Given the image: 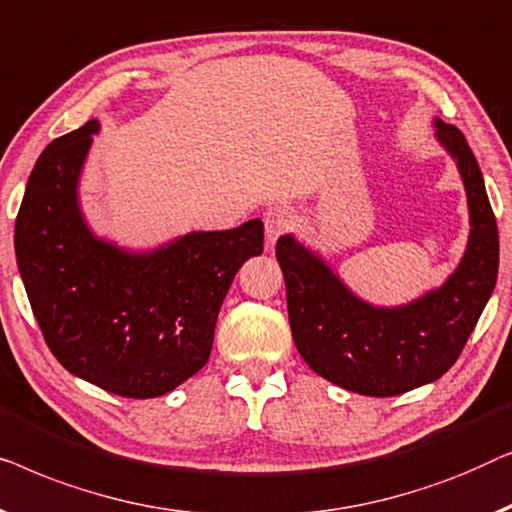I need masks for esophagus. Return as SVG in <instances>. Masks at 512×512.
Listing matches in <instances>:
<instances>
[{
	"label": "esophagus",
	"mask_w": 512,
	"mask_h": 512,
	"mask_svg": "<svg viewBox=\"0 0 512 512\" xmlns=\"http://www.w3.org/2000/svg\"><path fill=\"white\" fill-rule=\"evenodd\" d=\"M292 227H294V215L290 206L276 204L264 213V232H266V241L269 243H276L280 236L290 232Z\"/></svg>",
	"instance_id": "1"
}]
</instances>
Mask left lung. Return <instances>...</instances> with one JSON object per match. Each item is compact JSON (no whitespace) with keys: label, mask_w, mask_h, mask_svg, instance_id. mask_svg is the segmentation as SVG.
Returning <instances> with one entry per match:
<instances>
[{"label":"left lung","mask_w":512,"mask_h":512,"mask_svg":"<svg viewBox=\"0 0 512 512\" xmlns=\"http://www.w3.org/2000/svg\"><path fill=\"white\" fill-rule=\"evenodd\" d=\"M434 127L462 174L471 218L462 262L438 290L406 306H371L292 234L276 243L299 355L329 383L366 397H397L441 378L462 355L496 285L499 229L478 160L457 127L438 118Z\"/></svg>","instance_id":"left-lung-1"}]
</instances>
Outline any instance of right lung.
<instances>
[{
	"label": "right lung",
	"instance_id": "1",
	"mask_svg": "<svg viewBox=\"0 0 512 512\" xmlns=\"http://www.w3.org/2000/svg\"><path fill=\"white\" fill-rule=\"evenodd\" d=\"M99 122L60 136L34 164L16 218L27 299L57 362L129 399L162 397L208 362L222 301L264 250L262 220L129 253L90 232L78 178Z\"/></svg>",
	"mask_w": 512,
	"mask_h": 512
}]
</instances>
